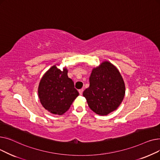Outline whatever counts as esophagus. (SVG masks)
Returning <instances> with one entry per match:
<instances>
[{
    "label": "esophagus",
    "instance_id": "esophagus-1",
    "mask_svg": "<svg viewBox=\"0 0 160 160\" xmlns=\"http://www.w3.org/2000/svg\"><path fill=\"white\" fill-rule=\"evenodd\" d=\"M83 89H79V90H78V92H79V93H80V95H82V93H83Z\"/></svg>",
    "mask_w": 160,
    "mask_h": 160
}]
</instances>
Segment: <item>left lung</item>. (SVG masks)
Returning a JSON list of instances; mask_svg holds the SVG:
<instances>
[{"label": "left lung", "instance_id": "1", "mask_svg": "<svg viewBox=\"0 0 160 160\" xmlns=\"http://www.w3.org/2000/svg\"><path fill=\"white\" fill-rule=\"evenodd\" d=\"M89 87L83 93L91 110L106 115L119 106L125 93V86L119 71L104 62L92 71Z\"/></svg>", "mask_w": 160, "mask_h": 160}]
</instances>
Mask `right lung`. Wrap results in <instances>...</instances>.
Here are the masks:
<instances>
[{
    "mask_svg": "<svg viewBox=\"0 0 160 160\" xmlns=\"http://www.w3.org/2000/svg\"><path fill=\"white\" fill-rule=\"evenodd\" d=\"M38 95L40 102L47 110L53 114L63 115L69 110L79 95L73 81L67 76V70L52 66L41 78Z\"/></svg>",
    "mask_w": 160,
    "mask_h": 160,
    "instance_id": "obj_1",
    "label": "right lung"
}]
</instances>
